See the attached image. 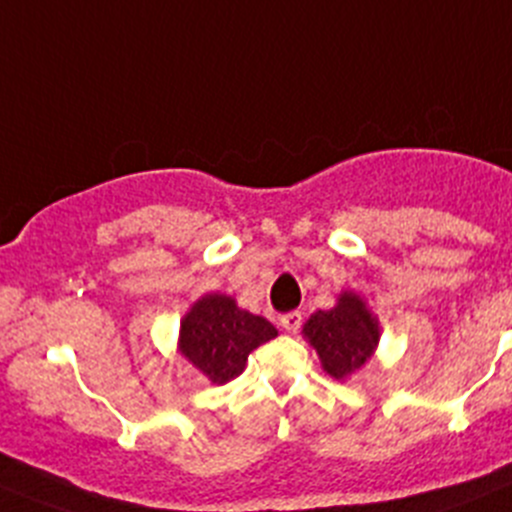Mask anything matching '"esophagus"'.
I'll use <instances>...</instances> for the list:
<instances>
[{"mask_svg": "<svg viewBox=\"0 0 512 512\" xmlns=\"http://www.w3.org/2000/svg\"><path fill=\"white\" fill-rule=\"evenodd\" d=\"M301 314L299 311H289V314L281 316V326H284V332L286 334H296L301 329Z\"/></svg>", "mask_w": 512, "mask_h": 512, "instance_id": "obj_1", "label": "esophagus"}]
</instances>
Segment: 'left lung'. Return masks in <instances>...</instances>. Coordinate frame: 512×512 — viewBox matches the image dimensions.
Listing matches in <instances>:
<instances>
[{
	"label": "left lung",
	"mask_w": 512,
	"mask_h": 512,
	"mask_svg": "<svg viewBox=\"0 0 512 512\" xmlns=\"http://www.w3.org/2000/svg\"><path fill=\"white\" fill-rule=\"evenodd\" d=\"M301 334L316 349L324 372L334 379L359 372L379 344L377 316L354 291H342L337 306L311 314Z\"/></svg>",
	"instance_id": "left-lung-1"
}]
</instances>
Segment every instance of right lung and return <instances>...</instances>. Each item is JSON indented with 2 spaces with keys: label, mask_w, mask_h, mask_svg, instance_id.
Returning a JSON list of instances; mask_svg holds the SVG:
<instances>
[{
  "label": "right lung",
  "mask_w": 512,
  "mask_h": 512,
  "mask_svg": "<svg viewBox=\"0 0 512 512\" xmlns=\"http://www.w3.org/2000/svg\"><path fill=\"white\" fill-rule=\"evenodd\" d=\"M264 316L238 309L226 294H206L180 321L178 352L213 384H226L243 372L248 354L276 337Z\"/></svg>",
  "instance_id": "add662e5"
}]
</instances>
